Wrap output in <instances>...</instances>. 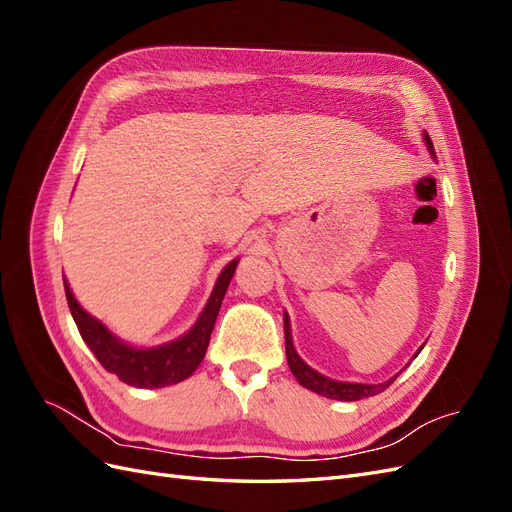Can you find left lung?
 <instances>
[{
  "label": "left lung",
  "instance_id": "8db88e82",
  "mask_svg": "<svg viewBox=\"0 0 512 512\" xmlns=\"http://www.w3.org/2000/svg\"><path fill=\"white\" fill-rule=\"evenodd\" d=\"M423 141L429 149V156L436 160V151H433V145H431V138L427 132H423ZM284 335H286V359H288V367L292 371V376L299 380L301 386H305V389L314 391L322 397H329V399H337V401H359L363 397H371V395H378L382 393L386 386H391L393 380L401 374H395L393 378H389L386 382H380V384H363V382H342V380H333V378H327L322 376L320 371L309 367L301 356L297 352V348H294L292 344V333H290V318L288 314H284ZM423 350V346L418 348V352ZM418 352L412 356V359H416Z\"/></svg>",
  "mask_w": 512,
  "mask_h": 512
}]
</instances>
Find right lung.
<instances>
[{
	"mask_svg": "<svg viewBox=\"0 0 512 512\" xmlns=\"http://www.w3.org/2000/svg\"><path fill=\"white\" fill-rule=\"evenodd\" d=\"M237 265L239 258L230 260L222 269L207 305L203 307V312H200L188 333H183L181 337L173 339V342L149 348L123 342L102 320L85 312L83 305L72 294L66 277L64 288L70 314L76 327H79L83 342L96 354L100 365L106 371H111V374L119 376V380L136 386V389H162V386H170L190 378L200 361L205 359L215 318H218L224 294L228 290L232 275H235Z\"/></svg>",
	"mask_w": 512,
	"mask_h": 512,
	"instance_id": "add662e5",
	"label": "right lung"
}]
</instances>
